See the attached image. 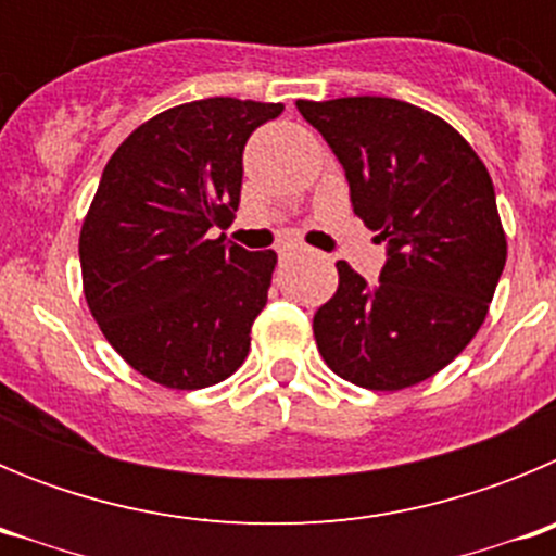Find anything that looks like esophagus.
<instances>
[{"label": "esophagus", "mask_w": 556, "mask_h": 556, "mask_svg": "<svg viewBox=\"0 0 556 556\" xmlns=\"http://www.w3.org/2000/svg\"><path fill=\"white\" fill-rule=\"evenodd\" d=\"M298 253H303V244H298V242L278 244V255H281V258H289V255H298Z\"/></svg>", "instance_id": "34e87169"}]
</instances>
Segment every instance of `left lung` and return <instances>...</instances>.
Segmentation results:
<instances>
[{
    "label": "left lung",
    "instance_id": "left-lung-1",
    "mask_svg": "<svg viewBox=\"0 0 556 556\" xmlns=\"http://www.w3.org/2000/svg\"><path fill=\"white\" fill-rule=\"evenodd\" d=\"M351 184L353 211L387 242L381 281L337 262L339 283L314 314L326 365L376 392L448 367L488 317L507 262L493 180L437 113L392 97L298 100Z\"/></svg>",
    "mask_w": 556,
    "mask_h": 556
}]
</instances>
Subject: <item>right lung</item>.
Wrapping results in <instances>:
<instances>
[{
    "mask_svg": "<svg viewBox=\"0 0 556 556\" xmlns=\"http://www.w3.org/2000/svg\"><path fill=\"white\" fill-rule=\"evenodd\" d=\"M281 111L233 97L169 108L116 147L88 205V308L113 351L166 390L219 384L248 358L278 255L208 230L233 219L244 144Z\"/></svg>",
    "mask_w": 556,
    "mask_h": 556,
    "instance_id": "obj_1",
    "label": "right lung"
}]
</instances>
